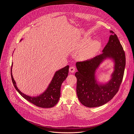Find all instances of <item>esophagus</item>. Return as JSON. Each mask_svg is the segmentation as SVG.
<instances>
[{
  "label": "esophagus",
  "instance_id": "34e87169",
  "mask_svg": "<svg viewBox=\"0 0 134 134\" xmlns=\"http://www.w3.org/2000/svg\"><path fill=\"white\" fill-rule=\"evenodd\" d=\"M75 70H76V68L75 67L71 66L69 68V71L70 72H74L75 71Z\"/></svg>",
  "mask_w": 134,
  "mask_h": 134
}]
</instances>
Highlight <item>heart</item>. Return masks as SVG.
<instances>
[{
	"mask_svg": "<svg viewBox=\"0 0 134 134\" xmlns=\"http://www.w3.org/2000/svg\"><path fill=\"white\" fill-rule=\"evenodd\" d=\"M100 42L96 40L91 41V38H83L77 43L75 50L81 49L78 58L81 60H87L93 58L99 51Z\"/></svg>",
	"mask_w": 134,
	"mask_h": 134,
	"instance_id": "1",
	"label": "heart"
}]
</instances>
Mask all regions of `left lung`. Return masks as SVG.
Returning <instances> with one entry per match:
<instances>
[{"label": "left lung", "instance_id": "left-lung-1", "mask_svg": "<svg viewBox=\"0 0 134 134\" xmlns=\"http://www.w3.org/2000/svg\"><path fill=\"white\" fill-rule=\"evenodd\" d=\"M110 31L111 34L102 54L76 64L77 97L87 107L101 106L110 101L118 91L122 80L126 65L125 52L117 35ZM107 59L113 61L114 71L110 80L103 83L97 80L96 74L100 64Z\"/></svg>", "mask_w": 134, "mask_h": 134}]
</instances>
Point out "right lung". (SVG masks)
<instances>
[{
    "label": "right lung",
    "instance_id": "1",
    "mask_svg": "<svg viewBox=\"0 0 134 134\" xmlns=\"http://www.w3.org/2000/svg\"><path fill=\"white\" fill-rule=\"evenodd\" d=\"M22 39L20 40V41ZM69 66L59 69L55 73L47 88L42 94L37 96H30L22 93L17 86L12 74L13 64L11 67V76L13 85L19 94L28 102L41 108H52L55 106L60 97L61 86L68 74Z\"/></svg>",
    "mask_w": 134,
    "mask_h": 134
}]
</instances>
